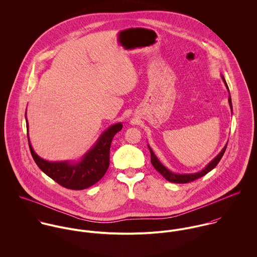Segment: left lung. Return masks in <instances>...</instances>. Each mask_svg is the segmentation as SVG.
<instances>
[{
    "label": "left lung",
    "instance_id": "8db88e82",
    "mask_svg": "<svg viewBox=\"0 0 257 257\" xmlns=\"http://www.w3.org/2000/svg\"><path fill=\"white\" fill-rule=\"evenodd\" d=\"M221 78H222V81L224 82V85H225L226 89L228 90L227 84H226V82H225L223 76H221ZM228 103H229V107H230L231 112H232V105H231V98H230V95H229V98H228ZM226 146H227V145L224 146V147L221 149V151H220V153H219L203 170H201L200 172H197V173H190V174H179V173L177 174V173L171 172L170 170H168V169L157 159L156 155L153 153L152 149L150 148L149 146H148V148H149V151H150L151 163H152L153 167H154L167 181L172 182V183L184 184L189 183V182H192V181H194V180H196V179H198V178H201V177H203L204 175H206L207 173H209L211 170H213V169L218 165V163L220 162V160L221 159V157H222L224 151H225Z\"/></svg>",
    "mask_w": 257,
    "mask_h": 257
}]
</instances>
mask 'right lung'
<instances>
[{
  "label": "right lung",
  "mask_w": 257,
  "mask_h": 257,
  "mask_svg": "<svg viewBox=\"0 0 257 257\" xmlns=\"http://www.w3.org/2000/svg\"><path fill=\"white\" fill-rule=\"evenodd\" d=\"M27 120V128L29 123ZM122 128L120 122L114 123L104 132L95 146L92 147L79 162L61 161L50 162L39 157L29 140V146L37 166L55 182L72 190H83L97 183L107 172L110 165V148L114 135Z\"/></svg>",
  "instance_id": "right-lung-1"
}]
</instances>
